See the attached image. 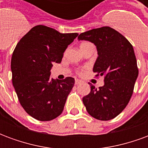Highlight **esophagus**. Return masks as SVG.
<instances>
[{"label": "esophagus", "mask_w": 148, "mask_h": 148, "mask_svg": "<svg viewBox=\"0 0 148 148\" xmlns=\"http://www.w3.org/2000/svg\"><path fill=\"white\" fill-rule=\"evenodd\" d=\"M82 83V81L78 80V79H76L75 80V85H78V84Z\"/></svg>", "instance_id": "esophagus-1"}]
</instances>
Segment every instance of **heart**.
<instances>
[{
	"instance_id": "1",
	"label": "heart",
	"mask_w": 148,
	"mask_h": 148,
	"mask_svg": "<svg viewBox=\"0 0 148 148\" xmlns=\"http://www.w3.org/2000/svg\"><path fill=\"white\" fill-rule=\"evenodd\" d=\"M86 43H88V42H82V44H81V46H80V47H82V46H83V45H85V44H86Z\"/></svg>"
}]
</instances>
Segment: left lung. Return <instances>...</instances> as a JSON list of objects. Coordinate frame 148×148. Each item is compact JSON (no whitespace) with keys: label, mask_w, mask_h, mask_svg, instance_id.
Returning <instances> with one entry per match:
<instances>
[{"label":"left lung","mask_w":148,"mask_h":148,"mask_svg":"<svg viewBox=\"0 0 148 148\" xmlns=\"http://www.w3.org/2000/svg\"><path fill=\"white\" fill-rule=\"evenodd\" d=\"M77 39L90 41L96 46L98 57L93 71L96 77H105V85L99 89L90 84V93L82 98L84 106L95 119L112 120L129 102L139 74L133 47L110 27L81 33Z\"/></svg>","instance_id":"1"}]
</instances>
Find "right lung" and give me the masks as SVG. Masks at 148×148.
Wrapping results in <instances>:
<instances>
[{
	"mask_svg": "<svg viewBox=\"0 0 148 148\" xmlns=\"http://www.w3.org/2000/svg\"><path fill=\"white\" fill-rule=\"evenodd\" d=\"M77 35L37 25L21 38L12 53V85L21 106L38 121H51L63 111L74 78L55 80L50 77L51 70L54 62H61Z\"/></svg>",
	"mask_w": 148,
	"mask_h": 148,
	"instance_id": "1",
	"label": "right lung"
}]
</instances>
